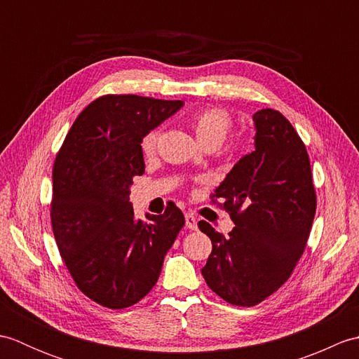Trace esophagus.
I'll use <instances>...</instances> for the list:
<instances>
[{
  "label": "esophagus",
  "mask_w": 359,
  "mask_h": 359,
  "mask_svg": "<svg viewBox=\"0 0 359 359\" xmlns=\"http://www.w3.org/2000/svg\"><path fill=\"white\" fill-rule=\"evenodd\" d=\"M185 222H187L188 230H196L197 228V219L194 217V215H191V212H187L185 215Z\"/></svg>",
  "instance_id": "34e87169"
}]
</instances>
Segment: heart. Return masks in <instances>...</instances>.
Listing matches in <instances>:
<instances>
[{"instance_id": "obj_1", "label": "heart", "mask_w": 359, "mask_h": 359, "mask_svg": "<svg viewBox=\"0 0 359 359\" xmlns=\"http://www.w3.org/2000/svg\"><path fill=\"white\" fill-rule=\"evenodd\" d=\"M189 126L197 140L203 147H220L231 129V117L225 109L217 106H203L189 116ZM158 133L156 129L147 133L140 140V149L144 156L154 154Z\"/></svg>"}]
</instances>
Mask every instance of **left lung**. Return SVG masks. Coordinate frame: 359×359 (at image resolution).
<instances>
[{
  "label": "left lung",
  "mask_w": 359,
  "mask_h": 359,
  "mask_svg": "<svg viewBox=\"0 0 359 359\" xmlns=\"http://www.w3.org/2000/svg\"><path fill=\"white\" fill-rule=\"evenodd\" d=\"M251 154L211 194L234 228L228 236L199 222L212 251L202 274L224 301L253 307L285 284L307 245L316 191L306 144L279 111L261 109Z\"/></svg>",
  "instance_id": "1"
}]
</instances>
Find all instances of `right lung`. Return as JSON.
<instances>
[{
  "label": "right lung",
  "mask_w": 359,
  "mask_h": 359,
  "mask_svg": "<svg viewBox=\"0 0 359 359\" xmlns=\"http://www.w3.org/2000/svg\"><path fill=\"white\" fill-rule=\"evenodd\" d=\"M182 100L134 94L95 98L53 163L50 222L66 269L103 307H131L156 285L185 217L174 203L149 222L135 220L129 187L144 172L142 137L177 112Z\"/></svg>",
  "instance_id": "right-lung-1"
}]
</instances>
